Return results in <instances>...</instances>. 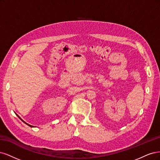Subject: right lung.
Segmentation results:
<instances>
[{
	"label": "right lung",
	"mask_w": 160,
	"mask_h": 160,
	"mask_svg": "<svg viewBox=\"0 0 160 160\" xmlns=\"http://www.w3.org/2000/svg\"><path fill=\"white\" fill-rule=\"evenodd\" d=\"M17 116H18V115H17ZM18 118H20V120H22V122H24V123H26V124H27V125H28V126H30V127H34V126H31V125H29V124H28V123H26V122H24V121H23V120H22V119H21V118H20V117H19V116H18Z\"/></svg>",
	"instance_id": "1"
}]
</instances>
